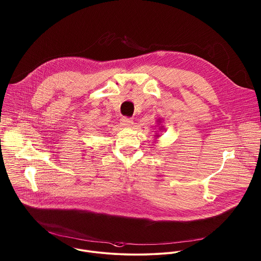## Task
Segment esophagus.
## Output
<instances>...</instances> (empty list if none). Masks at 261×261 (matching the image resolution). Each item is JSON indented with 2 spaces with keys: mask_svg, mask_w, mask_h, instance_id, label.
Listing matches in <instances>:
<instances>
[{
  "mask_svg": "<svg viewBox=\"0 0 261 261\" xmlns=\"http://www.w3.org/2000/svg\"><path fill=\"white\" fill-rule=\"evenodd\" d=\"M121 126L122 127H131L133 125V121L130 120L128 117H124L121 119Z\"/></svg>",
  "mask_w": 261,
  "mask_h": 261,
  "instance_id": "34e87169",
  "label": "esophagus"
}]
</instances>
